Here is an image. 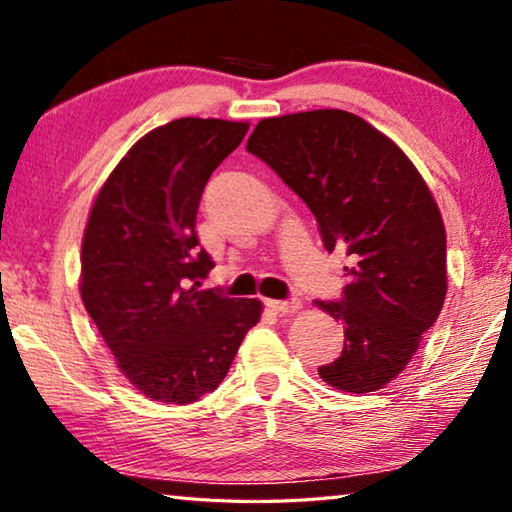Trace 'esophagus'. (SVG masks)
I'll return each mask as SVG.
<instances>
[{"label": "esophagus", "mask_w": 512, "mask_h": 512, "mask_svg": "<svg viewBox=\"0 0 512 512\" xmlns=\"http://www.w3.org/2000/svg\"><path fill=\"white\" fill-rule=\"evenodd\" d=\"M266 307L275 311V314H298L302 309L300 300H268Z\"/></svg>", "instance_id": "34e87169"}]
</instances>
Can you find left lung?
Instances as JSON below:
<instances>
[{
  "label": "left lung",
  "mask_w": 512,
  "mask_h": 512,
  "mask_svg": "<svg viewBox=\"0 0 512 512\" xmlns=\"http://www.w3.org/2000/svg\"><path fill=\"white\" fill-rule=\"evenodd\" d=\"M246 149L307 203L329 253L354 259L343 300H316L345 334L320 379L343 393L379 391L409 366L447 296L436 198L391 137L345 110L262 119Z\"/></svg>",
  "instance_id": "left-lung-1"
}]
</instances>
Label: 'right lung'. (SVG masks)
<instances>
[{"mask_svg":"<svg viewBox=\"0 0 512 512\" xmlns=\"http://www.w3.org/2000/svg\"><path fill=\"white\" fill-rule=\"evenodd\" d=\"M248 121L183 117L140 137L94 196L81 244L79 291L124 375L155 402L189 404L214 391L257 298L187 287L214 268L196 253V212L212 171Z\"/></svg>","mask_w":512,"mask_h":512,"instance_id":"add662e5","label":"right lung"}]
</instances>
